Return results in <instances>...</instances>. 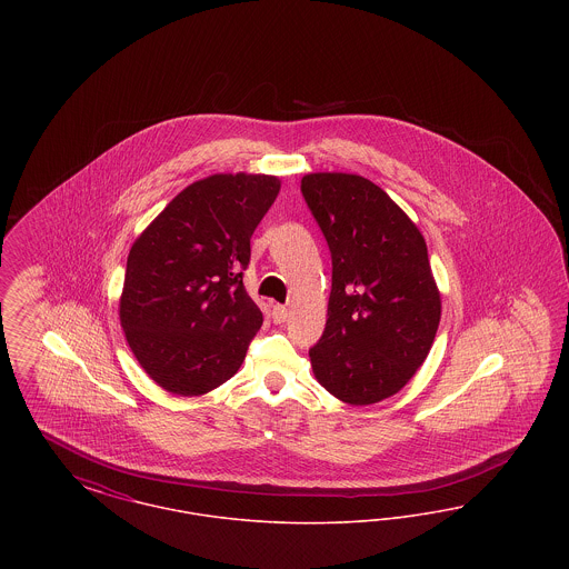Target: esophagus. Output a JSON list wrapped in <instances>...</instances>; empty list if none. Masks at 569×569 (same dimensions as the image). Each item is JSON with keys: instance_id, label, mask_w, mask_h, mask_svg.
I'll return each instance as SVG.
<instances>
[{"instance_id": "esophagus-1", "label": "esophagus", "mask_w": 569, "mask_h": 569, "mask_svg": "<svg viewBox=\"0 0 569 569\" xmlns=\"http://www.w3.org/2000/svg\"><path fill=\"white\" fill-rule=\"evenodd\" d=\"M286 318H288V307L286 305H274L272 307V322L281 325V322H286Z\"/></svg>"}]
</instances>
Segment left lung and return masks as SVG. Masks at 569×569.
<instances>
[{
  "instance_id": "8db88e82",
  "label": "left lung",
  "mask_w": 569,
  "mask_h": 569,
  "mask_svg": "<svg viewBox=\"0 0 569 569\" xmlns=\"http://www.w3.org/2000/svg\"><path fill=\"white\" fill-rule=\"evenodd\" d=\"M302 196L332 256L325 335L309 350L313 376L350 406L397 395L427 360L441 318L422 232L373 181L311 172Z\"/></svg>"
}]
</instances>
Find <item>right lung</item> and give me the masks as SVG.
<instances>
[{
  "label": "right lung",
  "mask_w": 569,
  "mask_h": 569,
  "mask_svg": "<svg viewBox=\"0 0 569 569\" xmlns=\"http://www.w3.org/2000/svg\"><path fill=\"white\" fill-rule=\"evenodd\" d=\"M279 190L272 174H211L174 196L132 244L119 320L166 392L207 395L243 365L262 326L243 286L249 239Z\"/></svg>",
  "instance_id": "right-lung-1"
}]
</instances>
